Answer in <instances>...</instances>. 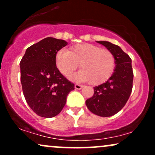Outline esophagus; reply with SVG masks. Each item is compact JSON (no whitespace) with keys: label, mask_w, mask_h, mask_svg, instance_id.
Masks as SVG:
<instances>
[{"label":"esophagus","mask_w":155,"mask_h":155,"mask_svg":"<svg viewBox=\"0 0 155 155\" xmlns=\"http://www.w3.org/2000/svg\"><path fill=\"white\" fill-rule=\"evenodd\" d=\"M75 89L76 90H81V89H82L83 86L82 85H80V84H75Z\"/></svg>","instance_id":"esophagus-1"}]
</instances>
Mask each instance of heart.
Returning a JSON list of instances; mask_svg holds the SVG:
<instances>
[{
	"mask_svg": "<svg viewBox=\"0 0 155 155\" xmlns=\"http://www.w3.org/2000/svg\"><path fill=\"white\" fill-rule=\"evenodd\" d=\"M55 64L59 71L68 77L79 67L81 68L71 79L76 81H89L92 85L106 82L111 77L115 68V58L107 49L90 44H78L61 49L55 54Z\"/></svg>",
	"mask_w": 155,
	"mask_h": 155,
	"instance_id": "b5f03b06",
	"label": "heart"
}]
</instances>
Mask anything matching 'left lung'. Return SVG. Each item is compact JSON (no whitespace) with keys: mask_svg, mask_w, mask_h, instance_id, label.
I'll list each match as a JSON object with an SVG mask.
<instances>
[{"mask_svg":"<svg viewBox=\"0 0 155 155\" xmlns=\"http://www.w3.org/2000/svg\"><path fill=\"white\" fill-rule=\"evenodd\" d=\"M97 42L113 53L116 65L111 77L94 87V95L86 101V106L92 113L107 117L118 113L129 99L133 81L132 60L119 46L105 41Z\"/></svg>","mask_w":155,"mask_h":155,"instance_id":"left-lung-1","label":"left lung"}]
</instances>
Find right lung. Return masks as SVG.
<instances>
[{
    "mask_svg": "<svg viewBox=\"0 0 155 155\" xmlns=\"http://www.w3.org/2000/svg\"><path fill=\"white\" fill-rule=\"evenodd\" d=\"M68 42L48 37L26 49L21 60V84L28 106L38 116L55 117L62 111L74 84L59 71L55 54Z\"/></svg>",
    "mask_w": 155,
    "mask_h": 155,
    "instance_id": "1",
    "label": "right lung"
}]
</instances>
